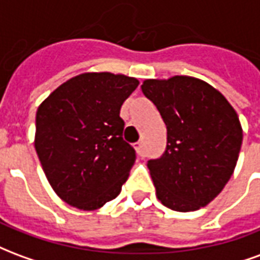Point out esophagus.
Wrapping results in <instances>:
<instances>
[{
  "mask_svg": "<svg viewBox=\"0 0 260 260\" xmlns=\"http://www.w3.org/2000/svg\"><path fill=\"white\" fill-rule=\"evenodd\" d=\"M134 146H135V150L138 154H143V142H136Z\"/></svg>",
  "mask_w": 260,
  "mask_h": 260,
  "instance_id": "obj_1",
  "label": "esophagus"
}]
</instances>
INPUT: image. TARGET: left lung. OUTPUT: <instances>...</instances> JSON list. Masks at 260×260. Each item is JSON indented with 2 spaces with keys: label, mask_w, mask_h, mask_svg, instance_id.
Segmentation results:
<instances>
[{
  "label": "left lung",
  "mask_w": 260,
  "mask_h": 260,
  "mask_svg": "<svg viewBox=\"0 0 260 260\" xmlns=\"http://www.w3.org/2000/svg\"><path fill=\"white\" fill-rule=\"evenodd\" d=\"M143 94L167 126V147L147 167L164 206L193 212L223 191L234 173L242 143L238 114L205 80L175 75L146 79Z\"/></svg>",
  "instance_id": "1"
}]
</instances>
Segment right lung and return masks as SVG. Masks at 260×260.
Here are the masks:
<instances>
[{"instance_id": "add662e5", "label": "right lung", "mask_w": 260, "mask_h": 260, "mask_svg": "<svg viewBox=\"0 0 260 260\" xmlns=\"http://www.w3.org/2000/svg\"><path fill=\"white\" fill-rule=\"evenodd\" d=\"M136 78L85 72L59 85L39 106L35 147L54 192L69 206L91 212L113 201L136 160L122 139V103Z\"/></svg>"}]
</instances>
